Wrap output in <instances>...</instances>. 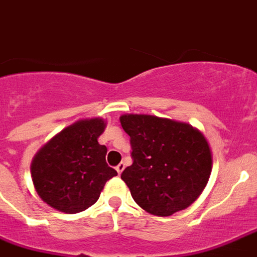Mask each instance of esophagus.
<instances>
[{"instance_id": "obj_1", "label": "esophagus", "mask_w": 257, "mask_h": 257, "mask_svg": "<svg viewBox=\"0 0 257 257\" xmlns=\"http://www.w3.org/2000/svg\"><path fill=\"white\" fill-rule=\"evenodd\" d=\"M124 169H125V163H118L117 166H116V171L118 172V174H121L122 171H124Z\"/></svg>"}]
</instances>
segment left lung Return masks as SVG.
Wrapping results in <instances>:
<instances>
[{
  "mask_svg": "<svg viewBox=\"0 0 257 257\" xmlns=\"http://www.w3.org/2000/svg\"><path fill=\"white\" fill-rule=\"evenodd\" d=\"M133 163L122 171L133 200L150 214L169 217L188 208L208 184L212 152L198 129L152 115H122Z\"/></svg>",
  "mask_w": 257,
  "mask_h": 257,
  "instance_id": "8db88e82",
  "label": "left lung"
}]
</instances>
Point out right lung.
Here are the masks:
<instances>
[{
	"instance_id": "add662e5",
	"label": "right lung",
	"mask_w": 257,
	"mask_h": 257,
	"mask_svg": "<svg viewBox=\"0 0 257 257\" xmlns=\"http://www.w3.org/2000/svg\"><path fill=\"white\" fill-rule=\"evenodd\" d=\"M103 118H85L49 140L31 163L38 195L59 212L74 214L98 201L107 180L117 175L105 162L107 148L98 142Z\"/></svg>"
}]
</instances>
